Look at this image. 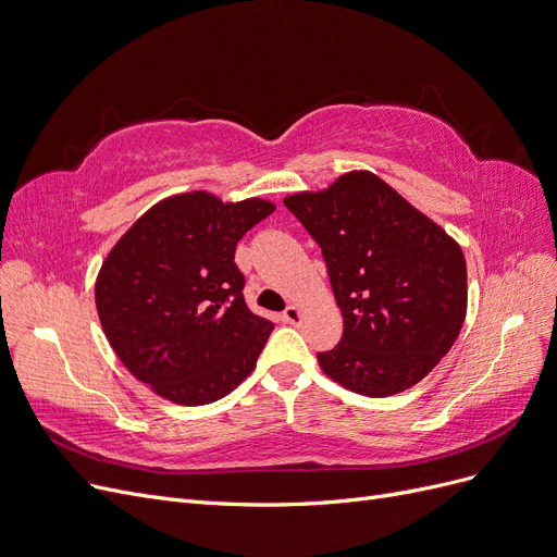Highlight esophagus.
I'll return each mask as SVG.
<instances>
[{
    "instance_id": "obj_1",
    "label": "esophagus",
    "mask_w": 557,
    "mask_h": 557,
    "mask_svg": "<svg viewBox=\"0 0 557 557\" xmlns=\"http://www.w3.org/2000/svg\"><path fill=\"white\" fill-rule=\"evenodd\" d=\"M282 321L292 323V325H300V323H302V312H300V307H296V305H289V307H286V310L282 312Z\"/></svg>"
}]
</instances>
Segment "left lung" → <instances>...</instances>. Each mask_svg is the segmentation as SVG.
<instances>
[{"instance_id": "obj_1", "label": "left lung", "mask_w": 557, "mask_h": 557, "mask_svg": "<svg viewBox=\"0 0 557 557\" xmlns=\"http://www.w3.org/2000/svg\"><path fill=\"white\" fill-rule=\"evenodd\" d=\"M319 247L344 317L342 339L317 354L323 372L364 397L422 381L459 337L466 259L436 222L372 172L284 199Z\"/></svg>"}]
</instances>
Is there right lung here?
<instances>
[{
  "instance_id": "add662e5",
  "label": "right lung",
  "mask_w": 557,
  "mask_h": 557,
  "mask_svg": "<svg viewBox=\"0 0 557 557\" xmlns=\"http://www.w3.org/2000/svg\"><path fill=\"white\" fill-rule=\"evenodd\" d=\"M275 211L185 193L156 203L96 280L102 333L131 374L183 406L211 404L252 372L273 323L245 305L236 245Z\"/></svg>"
}]
</instances>
